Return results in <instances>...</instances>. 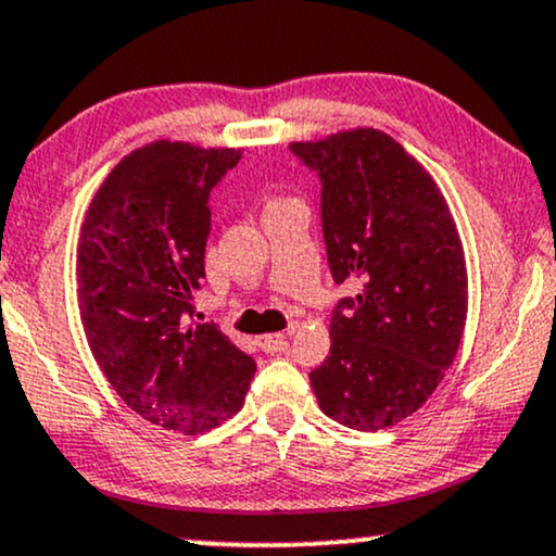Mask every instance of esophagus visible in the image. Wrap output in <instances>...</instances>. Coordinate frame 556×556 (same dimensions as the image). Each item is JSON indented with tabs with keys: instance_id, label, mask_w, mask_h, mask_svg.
Segmentation results:
<instances>
[{
	"instance_id": "34e87169",
	"label": "esophagus",
	"mask_w": 556,
	"mask_h": 556,
	"mask_svg": "<svg viewBox=\"0 0 556 556\" xmlns=\"http://www.w3.org/2000/svg\"><path fill=\"white\" fill-rule=\"evenodd\" d=\"M292 330H294V328L287 330V333H269V336H262V339H258V346H262V349L266 351V354H274V351H285L287 339H290V336H292Z\"/></svg>"
}]
</instances>
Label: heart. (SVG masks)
<instances>
[{"instance_id":"1","label":"heart","mask_w":556,"mask_h":556,"mask_svg":"<svg viewBox=\"0 0 556 556\" xmlns=\"http://www.w3.org/2000/svg\"><path fill=\"white\" fill-rule=\"evenodd\" d=\"M287 202H292V200H285V197H271V200L266 202V210H269V207H279V205H287Z\"/></svg>"}]
</instances>
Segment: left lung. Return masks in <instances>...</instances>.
<instances>
[{
  "label": "left lung",
  "instance_id": "left-lung-1",
  "mask_svg": "<svg viewBox=\"0 0 556 556\" xmlns=\"http://www.w3.org/2000/svg\"><path fill=\"white\" fill-rule=\"evenodd\" d=\"M320 177L336 285L359 279L330 315V354L311 371L320 410L356 431L413 416L452 367L467 320L459 230L431 174L395 138L354 128L290 146Z\"/></svg>",
  "mask_w": 556,
  "mask_h": 556
}]
</instances>
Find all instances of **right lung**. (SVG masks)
Returning <instances> with one entry per match:
<instances>
[{
	"label": "right lung",
	"instance_id": "add662e5",
	"mask_svg": "<svg viewBox=\"0 0 556 556\" xmlns=\"http://www.w3.org/2000/svg\"><path fill=\"white\" fill-rule=\"evenodd\" d=\"M238 159L181 140L136 149L97 189L76 249L81 326L102 375L130 410L185 435L236 416L256 371L215 323L187 326L210 192Z\"/></svg>",
	"mask_w": 556,
	"mask_h": 556
}]
</instances>
